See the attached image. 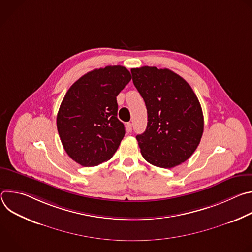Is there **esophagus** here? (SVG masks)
I'll list each match as a JSON object with an SVG mask.
<instances>
[{
    "mask_svg": "<svg viewBox=\"0 0 252 252\" xmlns=\"http://www.w3.org/2000/svg\"><path fill=\"white\" fill-rule=\"evenodd\" d=\"M126 130H127L128 132H130V131L132 130V124H131V123H126Z\"/></svg>",
    "mask_w": 252,
    "mask_h": 252,
    "instance_id": "34e87169",
    "label": "esophagus"
}]
</instances>
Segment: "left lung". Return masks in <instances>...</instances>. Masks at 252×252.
<instances>
[{
    "instance_id": "left-lung-1",
    "label": "left lung",
    "mask_w": 252,
    "mask_h": 252,
    "mask_svg": "<svg viewBox=\"0 0 252 252\" xmlns=\"http://www.w3.org/2000/svg\"><path fill=\"white\" fill-rule=\"evenodd\" d=\"M130 71L148 111L147 129L136 135L143 158L162 168L185 162L203 133L197 96L186 80L168 68L141 66Z\"/></svg>"
}]
</instances>
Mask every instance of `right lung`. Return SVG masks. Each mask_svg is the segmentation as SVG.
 I'll use <instances>...</instances> for the list:
<instances>
[{"label": "right lung", "mask_w": 252, "mask_h": 252, "mask_svg": "<svg viewBox=\"0 0 252 252\" xmlns=\"http://www.w3.org/2000/svg\"><path fill=\"white\" fill-rule=\"evenodd\" d=\"M131 80L122 65L95 68L66 92L57 116V127L68 157L83 166L113 158L125 136L118 117L117 96Z\"/></svg>", "instance_id": "add662e5"}]
</instances>
